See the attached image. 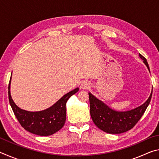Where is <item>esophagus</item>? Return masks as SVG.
<instances>
[{
    "mask_svg": "<svg viewBox=\"0 0 159 159\" xmlns=\"http://www.w3.org/2000/svg\"><path fill=\"white\" fill-rule=\"evenodd\" d=\"M89 88H90V84L87 80H84L80 84V88H82V89H88Z\"/></svg>",
    "mask_w": 159,
    "mask_h": 159,
    "instance_id": "esophagus-1",
    "label": "esophagus"
}]
</instances>
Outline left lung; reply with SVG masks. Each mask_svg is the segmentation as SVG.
I'll use <instances>...</instances> for the list:
<instances>
[{
  "label": "left lung",
  "mask_w": 159,
  "mask_h": 159,
  "mask_svg": "<svg viewBox=\"0 0 159 159\" xmlns=\"http://www.w3.org/2000/svg\"><path fill=\"white\" fill-rule=\"evenodd\" d=\"M143 62L149 70L146 58L139 54ZM89 94L90 105V116L94 123L100 130L109 134H120L133 128L139 121L146 111L152 99V91L147 100L137 108L126 111H117L112 109L95 98L93 94Z\"/></svg>",
  "instance_id": "obj_1"
}]
</instances>
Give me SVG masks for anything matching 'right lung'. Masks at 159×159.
Instances as JSON below:
<instances>
[{
  "label": "right lung",
  "mask_w": 159,
  "mask_h": 159,
  "mask_svg": "<svg viewBox=\"0 0 159 159\" xmlns=\"http://www.w3.org/2000/svg\"><path fill=\"white\" fill-rule=\"evenodd\" d=\"M10 78L8 86L10 104L20 125L30 133L40 136L51 135L63 127L66 121V104L68 99L79 90L70 91L47 109L40 111H28L16 105L10 95Z\"/></svg>",
  "instance_id": "right-lung-1"
}]
</instances>
